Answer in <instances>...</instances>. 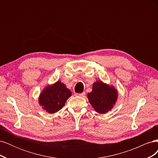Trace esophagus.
Wrapping results in <instances>:
<instances>
[{
    "mask_svg": "<svg viewBox=\"0 0 158 158\" xmlns=\"http://www.w3.org/2000/svg\"><path fill=\"white\" fill-rule=\"evenodd\" d=\"M85 92H82V93H81V94H76V95H78V96H80V97H84V95H85Z\"/></svg>",
    "mask_w": 158,
    "mask_h": 158,
    "instance_id": "1",
    "label": "esophagus"
}]
</instances>
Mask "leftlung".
Returning a JSON list of instances; mask_svg holds the SVG:
<instances>
[{"mask_svg": "<svg viewBox=\"0 0 158 158\" xmlns=\"http://www.w3.org/2000/svg\"><path fill=\"white\" fill-rule=\"evenodd\" d=\"M117 91L102 81L94 83L92 92L88 94L89 102L95 111L104 114L110 111L117 99Z\"/></svg>", "mask_w": 158, "mask_h": 158, "instance_id": "8db88e82", "label": "left lung"}]
</instances>
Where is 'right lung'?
<instances>
[{
    "mask_svg": "<svg viewBox=\"0 0 158 158\" xmlns=\"http://www.w3.org/2000/svg\"><path fill=\"white\" fill-rule=\"evenodd\" d=\"M71 95L70 90L63 83L57 81L42 91L39 98V103L47 112L54 113L63 108Z\"/></svg>",
    "mask_w": 158,
    "mask_h": 158,
    "instance_id": "obj_1",
    "label": "right lung"
}]
</instances>
